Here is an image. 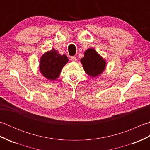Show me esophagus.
<instances>
[{
  "mask_svg": "<svg viewBox=\"0 0 150 150\" xmlns=\"http://www.w3.org/2000/svg\"><path fill=\"white\" fill-rule=\"evenodd\" d=\"M71 60L72 62H77V59L76 58V57H71Z\"/></svg>",
  "mask_w": 150,
  "mask_h": 150,
  "instance_id": "1",
  "label": "esophagus"
}]
</instances>
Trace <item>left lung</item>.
<instances>
[{
  "instance_id": "1",
  "label": "left lung",
  "mask_w": 150,
  "mask_h": 150,
  "mask_svg": "<svg viewBox=\"0 0 150 150\" xmlns=\"http://www.w3.org/2000/svg\"><path fill=\"white\" fill-rule=\"evenodd\" d=\"M81 62L86 73L92 77H97L103 73L106 67V60L93 48L85 51L84 57Z\"/></svg>"
}]
</instances>
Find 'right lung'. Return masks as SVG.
<instances>
[{
    "mask_svg": "<svg viewBox=\"0 0 150 150\" xmlns=\"http://www.w3.org/2000/svg\"><path fill=\"white\" fill-rule=\"evenodd\" d=\"M68 60L66 55H60L58 51L53 48L40 57L39 70L44 77L55 81L59 77L62 68Z\"/></svg>",
    "mask_w": 150,
    "mask_h": 150,
    "instance_id": "right-lung-1",
    "label": "right lung"
}]
</instances>
